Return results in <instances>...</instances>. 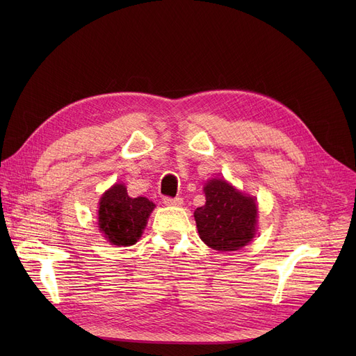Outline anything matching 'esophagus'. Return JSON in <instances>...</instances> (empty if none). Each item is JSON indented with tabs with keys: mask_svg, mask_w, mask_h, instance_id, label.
<instances>
[{
	"mask_svg": "<svg viewBox=\"0 0 356 356\" xmlns=\"http://www.w3.org/2000/svg\"><path fill=\"white\" fill-rule=\"evenodd\" d=\"M163 202L167 204V207H180L183 204V199L176 196V197H170V196H164Z\"/></svg>",
	"mask_w": 356,
	"mask_h": 356,
	"instance_id": "obj_1",
	"label": "esophagus"
}]
</instances>
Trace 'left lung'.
Returning <instances> with one entry per match:
<instances>
[{
    "label": "left lung",
    "mask_w": 356,
    "mask_h": 356,
    "mask_svg": "<svg viewBox=\"0 0 356 356\" xmlns=\"http://www.w3.org/2000/svg\"><path fill=\"white\" fill-rule=\"evenodd\" d=\"M204 195L207 203L195 211L200 239L218 251L245 247L255 235V200L220 179L208 181Z\"/></svg>",
    "instance_id": "obj_1"
}]
</instances>
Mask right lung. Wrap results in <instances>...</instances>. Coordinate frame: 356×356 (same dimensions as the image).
Returning a JSON list of instances; mask_svg holds the SVG:
<instances>
[{"label": "right lung", "instance_id": "obj_1", "mask_svg": "<svg viewBox=\"0 0 356 356\" xmlns=\"http://www.w3.org/2000/svg\"><path fill=\"white\" fill-rule=\"evenodd\" d=\"M154 203L147 197H129L124 184L111 188L99 202V231L114 245H133L141 236Z\"/></svg>", "mask_w": 356, "mask_h": 356}]
</instances>
